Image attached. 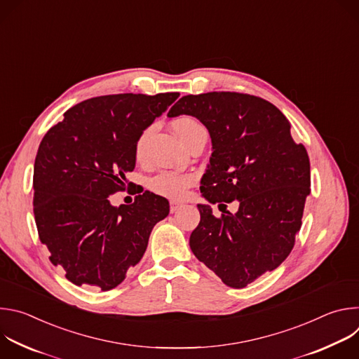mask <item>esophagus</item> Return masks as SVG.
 <instances>
[{"instance_id":"1","label":"esophagus","mask_w":359,"mask_h":359,"mask_svg":"<svg viewBox=\"0 0 359 359\" xmlns=\"http://www.w3.org/2000/svg\"><path fill=\"white\" fill-rule=\"evenodd\" d=\"M180 209H182V204H179L176 201H170V213H176Z\"/></svg>"}]
</instances>
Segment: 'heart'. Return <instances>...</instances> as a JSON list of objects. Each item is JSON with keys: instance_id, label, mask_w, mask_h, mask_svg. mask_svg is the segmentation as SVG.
I'll return each instance as SVG.
<instances>
[{"instance_id": "heart-1", "label": "heart", "mask_w": 359, "mask_h": 359, "mask_svg": "<svg viewBox=\"0 0 359 359\" xmlns=\"http://www.w3.org/2000/svg\"><path fill=\"white\" fill-rule=\"evenodd\" d=\"M173 129L179 135V137L186 143L196 132L204 128L196 119L183 116L173 122ZM151 133H153V126H149L143 129L142 133L137 136L135 143V158L137 161L144 159L147 142ZM194 180H196L194 175H190V173H182L176 170H163L149 180V189L163 197H168L172 200H180L186 196L187 189L194 183Z\"/></svg>"}]
</instances>
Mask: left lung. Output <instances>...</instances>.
<instances>
[{"label": "left lung", "mask_w": 359, "mask_h": 359, "mask_svg": "<svg viewBox=\"0 0 359 359\" xmlns=\"http://www.w3.org/2000/svg\"><path fill=\"white\" fill-rule=\"evenodd\" d=\"M190 115L208 128L213 153L200 191L210 203L238 200V210L213 216L197 204L190 236L196 257L231 288L276 270L291 252L311 189L310 159L290 122L269 100L238 92L180 97L168 116ZM219 206V208H220Z\"/></svg>", "instance_id": "1"}]
</instances>
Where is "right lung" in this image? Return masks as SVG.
<instances>
[{
  "instance_id": "obj_1",
  "label": "right lung",
  "mask_w": 359,
  "mask_h": 359,
  "mask_svg": "<svg viewBox=\"0 0 359 359\" xmlns=\"http://www.w3.org/2000/svg\"><path fill=\"white\" fill-rule=\"evenodd\" d=\"M179 95L90 97L68 109L41 140L32 182L38 236L50 263L75 285L102 291L119 285L143 257L151 229L169 215V201L150 191L119 208L108 197L126 189L137 136Z\"/></svg>"
}]
</instances>
